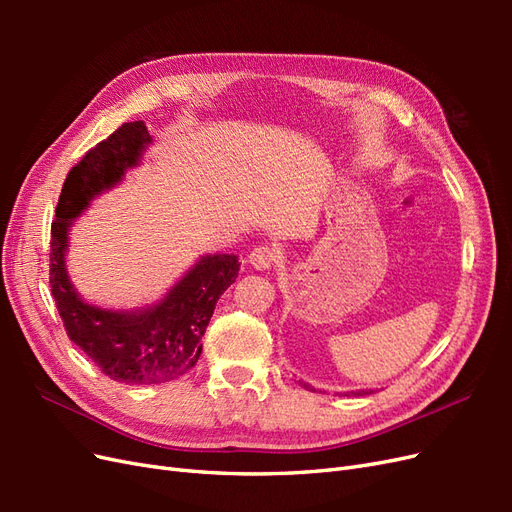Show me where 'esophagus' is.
<instances>
[{
  "label": "esophagus",
  "mask_w": 512,
  "mask_h": 512,
  "mask_svg": "<svg viewBox=\"0 0 512 512\" xmlns=\"http://www.w3.org/2000/svg\"><path fill=\"white\" fill-rule=\"evenodd\" d=\"M275 262H277V252L269 245H258V247H254L252 254H250V265L258 271L271 269Z\"/></svg>",
  "instance_id": "34e87169"
}]
</instances>
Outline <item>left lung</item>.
<instances>
[{"instance_id":"8db88e82","label":"left lung","mask_w":512,"mask_h":512,"mask_svg":"<svg viewBox=\"0 0 512 512\" xmlns=\"http://www.w3.org/2000/svg\"><path fill=\"white\" fill-rule=\"evenodd\" d=\"M299 384H301V386H305V389H309V391H314V389H312V386H309V384H305V382H299ZM352 395H363V391H359V393H352Z\"/></svg>"}]
</instances>
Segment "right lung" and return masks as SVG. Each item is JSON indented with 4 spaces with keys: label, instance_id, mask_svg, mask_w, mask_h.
I'll list each match as a JSON object with an SVG mask.
<instances>
[{
    "label": "right lung",
    "instance_id": "1",
    "mask_svg": "<svg viewBox=\"0 0 512 512\" xmlns=\"http://www.w3.org/2000/svg\"><path fill=\"white\" fill-rule=\"evenodd\" d=\"M149 143L145 123L130 121L91 147L70 168L51 224L49 282L64 329L104 376L126 384H162L188 374L203 352L200 339L215 303L237 280L241 267L232 254L200 258L160 305L138 314L87 305L74 292L64 265L72 220L91 198L115 185L123 170L141 160Z\"/></svg>",
    "mask_w": 512,
    "mask_h": 512
}]
</instances>
